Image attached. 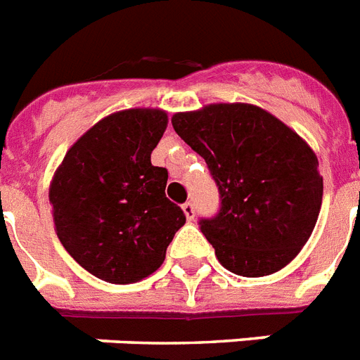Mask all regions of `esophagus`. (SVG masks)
I'll return each instance as SVG.
<instances>
[{"instance_id": "34e87169", "label": "esophagus", "mask_w": 360, "mask_h": 360, "mask_svg": "<svg viewBox=\"0 0 360 360\" xmlns=\"http://www.w3.org/2000/svg\"><path fill=\"white\" fill-rule=\"evenodd\" d=\"M182 210L184 214H186V217H188V221H193L195 219V204L193 202H184L182 204Z\"/></svg>"}]
</instances>
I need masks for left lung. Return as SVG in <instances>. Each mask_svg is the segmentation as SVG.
<instances>
[{
    "label": "left lung",
    "mask_w": 360,
    "mask_h": 360,
    "mask_svg": "<svg viewBox=\"0 0 360 360\" xmlns=\"http://www.w3.org/2000/svg\"><path fill=\"white\" fill-rule=\"evenodd\" d=\"M171 122L219 189V212L198 221L217 260L241 277L271 275L294 260L323 197L312 148L251 103H212Z\"/></svg>",
    "instance_id": "8db88e82"
}]
</instances>
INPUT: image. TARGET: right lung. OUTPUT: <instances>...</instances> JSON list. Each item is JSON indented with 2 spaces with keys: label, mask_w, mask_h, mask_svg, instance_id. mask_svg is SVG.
Here are the masks:
<instances>
[{
  "label": "right lung",
  "mask_w": 360,
  "mask_h": 360,
  "mask_svg": "<svg viewBox=\"0 0 360 360\" xmlns=\"http://www.w3.org/2000/svg\"><path fill=\"white\" fill-rule=\"evenodd\" d=\"M167 128L162 109H126L102 119L66 152L50 204L68 255L94 277L137 283L162 266L182 208L165 197L169 172L150 162Z\"/></svg>",
  "instance_id": "right-lung-1"
}]
</instances>
